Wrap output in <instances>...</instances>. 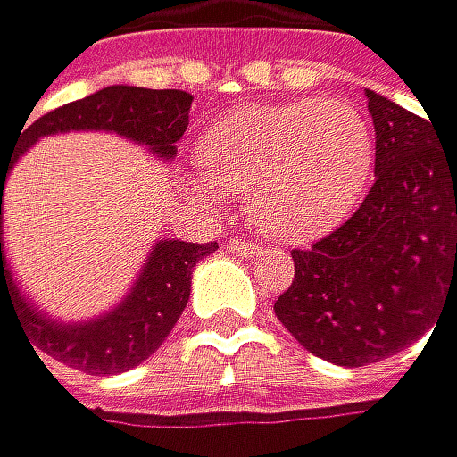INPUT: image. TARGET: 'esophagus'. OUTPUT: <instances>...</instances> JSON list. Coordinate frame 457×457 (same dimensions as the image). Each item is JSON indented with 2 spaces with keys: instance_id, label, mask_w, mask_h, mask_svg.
<instances>
[{
  "instance_id": "34e87169",
  "label": "esophagus",
  "mask_w": 457,
  "mask_h": 457,
  "mask_svg": "<svg viewBox=\"0 0 457 457\" xmlns=\"http://www.w3.org/2000/svg\"><path fill=\"white\" fill-rule=\"evenodd\" d=\"M226 248L231 251V254H240V257H248V254H257V251H262L257 243H251V240H240V237H231Z\"/></svg>"
}]
</instances>
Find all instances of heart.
Returning <instances> with one entry per match:
<instances>
[{
	"label": "heart",
	"mask_w": 457,
	"mask_h": 457,
	"mask_svg": "<svg viewBox=\"0 0 457 457\" xmlns=\"http://www.w3.org/2000/svg\"><path fill=\"white\" fill-rule=\"evenodd\" d=\"M203 195H243L251 223L308 240L353 209L373 166V127L353 101L303 98L214 120L200 141Z\"/></svg>",
	"instance_id": "b5f03b06"
}]
</instances>
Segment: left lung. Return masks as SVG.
Wrapping results in <instances>:
<instances>
[{
    "instance_id": "left-lung-1",
    "label": "left lung",
    "mask_w": 457,
    "mask_h": 457,
    "mask_svg": "<svg viewBox=\"0 0 457 457\" xmlns=\"http://www.w3.org/2000/svg\"><path fill=\"white\" fill-rule=\"evenodd\" d=\"M376 183L339 228L294 248V279L274 303L291 337L345 368L404 350L457 296V152L429 120L368 89Z\"/></svg>"
}]
</instances>
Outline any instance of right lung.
I'll return each instance as SVG.
<instances>
[{
	"label": "right lung",
	"mask_w": 457,
	"mask_h": 457,
	"mask_svg": "<svg viewBox=\"0 0 457 457\" xmlns=\"http://www.w3.org/2000/svg\"><path fill=\"white\" fill-rule=\"evenodd\" d=\"M189 107L192 96L183 89L107 87L33 120L11 158H0V311L7 305L16 313L24 337L42 353L93 376L124 373L141 364L172 333L189 303L192 268L197 260L209 257L217 243H158L124 305L98 322L55 325L24 303L2 254V192L13 161L36 137L64 129H112L137 144H146L152 152H158V158L169 161L178 152L175 144L189 127Z\"/></svg>",
	"instance_id": "add662e5"
}]
</instances>
